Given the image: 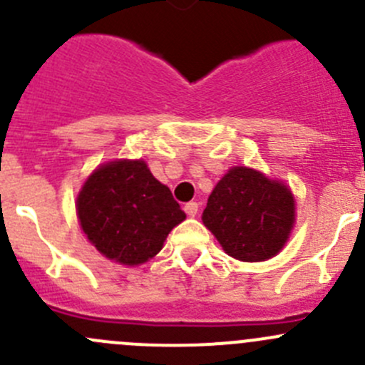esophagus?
Instances as JSON below:
<instances>
[{
  "label": "esophagus",
  "mask_w": 365,
  "mask_h": 365,
  "mask_svg": "<svg viewBox=\"0 0 365 365\" xmlns=\"http://www.w3.org/2000/svg\"><path fill=\"white\" fill-rule=\"evenodd\" d=\"M183 210H185L187 215L194 217L197 213V210H200V206H197V203H194V201H190V203H187L185 206H183Z\"/></svg>",
  "instance_id": "obj_1"
}]
</instances>
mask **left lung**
I'll return each instance as SVG.
<instances>
[{
    "mask_svg": "<svg viewBox=\"0 0 365 365\" xmlns=\"http://www.w3.org/2000/svg\"><path fill=\"white\" fill-rule=\"evenodd\" d=\"M203 222L230 256L264 261L282 249L295 222V200L284 183L233 168L208 197Z\"/></svg>",
    "mask_w": 365,
    "mask_h": 365,
    "instance_id": "obj_1",
    "label": "left lung"
}]
</instances>
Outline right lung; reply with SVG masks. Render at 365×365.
<instances>
[{
	"mask_svg": "<svg viewBox=\"0 0 365 365\" xmlns=\"http://www.w3.org/2000/svg\"><path fill=\"white\" fill-rule=\"evenodd\" d=\"M77 217L88 240L106 257L141 264L160 251L185 213L145 162L116 160L86 180L77 197Z\"/></svg>",
	"mask_w": 365,
	"mask_h": 365,
	"instance_id": "obj_1",
	"label": "right lung"
}]
</instances>
